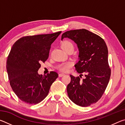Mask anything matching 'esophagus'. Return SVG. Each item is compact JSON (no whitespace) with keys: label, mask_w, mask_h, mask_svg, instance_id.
I'll list each match as a JSON object with an SVG mask.
<instances>
[{"label":"esophagus","mask_w":125,"mask_h":125,"mask_svg":"<svg viewBox=\"0 0 125 125\" xmlns=\"http://www.w3.org/2000/svg\"><path fill=\"white\" fill-rule=\"evenodd\" d=\"M65 74L64 73H60L59 74V77H62V76H63V75H64Z\"/></svg>","instance_id":"obj_1"}]
</instances>
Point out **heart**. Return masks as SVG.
I'll use <instances>...</instances> for the list:
<instances>
[{
  "mask_svg": "<svg viewBox=\"0 0 125 125\" xmlns=\"http://www.w3.org/2000/svg\"><path fill=\"white\" fill-rule=\"evenodd\" d=\"M62 47L63 50L65 51L69 47H73V45L71 41H64L62 43ZM73 65V63L72 61H68L61 64L58 66V69L61 71L66 72L68 71L69 68Z\"/></svg>",
  "mask_w": 125,
  "mask_h": 125,
  "instance_id": "obj_1",
  "label": "heart"
}]
</instances>
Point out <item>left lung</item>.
I'll return each mask as SVG.
<instances>
[{
  "mask_svg": "<svg viewBox=\"0 0 125 125\" xmlns=\"http://www.w3.org/2000/svg\"><path fill=\"white\" fill-rule=\"evenodd\" d=\"M64 38H69L77 44L79 60L75 65V69L85 76L81 80L79 77L70 75L68 95L77 105L88 106L101 98L110 78L106 44L99 36L83 29L66 31L61 39Z\"/></svg>",
  "mask_w": 125,
  "mask_h": 125,
  "instance_id": "1",
  "label": "left lung"
}]
</instances>
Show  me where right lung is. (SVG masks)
<instances>
[{
	"label": "right lung",
	"mask_w": 125,
	"mask_h": 125,
	"mask_svg": "<svg viewBox=\"0 0 125 125\" xmlns=\"http://www.w3.org/2000/svg\"><path fill=\"white\" fill-rule=\"evenodd\" d=\"M61 32L24 36L11 47L7 60L8 78L12 90L24 102L30 104L41 102L58 77L56 72L43 76L37 71L40 63L48 59L51 44Z\"/></svg>",
	"instance_id": "right-lung-1"
}]
</instances>
